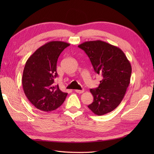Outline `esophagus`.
<instances>
[{
  "instance_id": "1",
  "label": "esophagus",
  "mask_w": 154,
  "mask_h": 154,
  "mask_svg": "<svg viewBox=\"0 0 154 154\" xmlns=\"http://www.w3.org/2000/svg\"><path fill=\"white\" fill-rule=\"evenodd\" d=\"M75 91L77 93L81 94V93H83L84 92V89H83V90H77V89H76V90H75Z\"/></svg>"
}]
</instances>
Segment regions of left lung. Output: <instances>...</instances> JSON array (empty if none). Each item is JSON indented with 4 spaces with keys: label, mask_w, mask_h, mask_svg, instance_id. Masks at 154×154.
Segmentation results:
<instances>
[{
    "label": "left lung",
    "mask_w": 154,
    "mask_h": 154,
    "mask_svg": "<svg viewBox=\"0 0 154 154\" xmlns=\"http://www.w3.org/2000/svg\"><path fill=\"white\" fill-rule=\"evenodd\" d=\"M89 57L94 71L102 75L99 86L90 90L94 97L88 107L101 116L114 110L125 95L132 67L120 48L103 41H89L78 45Z\"/></svg>",
    "instance_id": "8db88e82"
}]
</instances>
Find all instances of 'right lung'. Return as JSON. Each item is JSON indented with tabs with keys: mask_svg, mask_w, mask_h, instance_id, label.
Instances as JSON below:
<instances>
[{
	"mask_svg": "<svg viewBox=\"0 0 154 154\" xmlns=\"http://www.w3.org/2000/svg\"><path fill=\"white\" fill-rule=\"evenodd\" d=\"M69 44L52 41L39 48L28 58L22 75L26 96L36 109L51 112L60 107L67 93L60 89L54 80L57 77V59Z\"/></svg>",
	"mask_w": 154,
	"mask_h": 154,
	"instance_id": "add662e5",
	"label": "right lung"
}]
</instances>
